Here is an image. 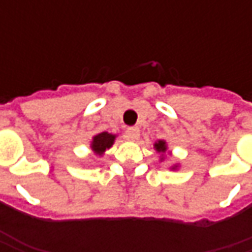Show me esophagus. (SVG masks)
<instances>
[{"label": "esophagus", "instance_id": "obj_1", "mask_svg": "<svg viewBox=\"0 0 252 252\" xmlns=\"http://www.w3.org/2000/svg\"><path fill=\"white\" fill-rule=\"evenodd\" d=\"M126 136H127V139H130L133 141L139 140V137H140V129L139 127H129L126 130Z\"/></svg>", "mask_w": 252, "mask_h": 252}]
</instances>
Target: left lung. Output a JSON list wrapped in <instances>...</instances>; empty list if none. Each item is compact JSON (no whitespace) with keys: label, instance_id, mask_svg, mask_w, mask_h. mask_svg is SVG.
Returning a JSON list of instances; mask_svg holds the SVG:
<instances>
[{"label":"left lung","instance_id":"1","mask_svg":"<svg viewBox=\"0 0 252 252\" xmlns=\"http://www.w3.org/2000/svg\"><path fill=\"white\" fill-rule=\"evenodd\" d=\"M154 149L157 150V153L164 154V153L167 151V143H165L164 140H158L156 144H154ZM161 160H164V157H162ZM175 168H177V165H174V167H172V169H175Z\"/></svg>","mask_w":252,"mask_h":252}]
</instances>
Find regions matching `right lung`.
I'll use <instances>...</instances> for the list:
<instances>
[{"mask_svg": "<svg viewBox=\"0 0 252 252\" xmlns=\"http://www.w3.org/2000/svg\"><path fill=\"white\" fill-rule=\"evenodd\" d=\"M115 139L116 136L112 134V133H108V131H102V133H98L96 136L92 137L91 141V149L95 154L98 156H102L105 151L108 149H111L112 144L115 143Z\"/></svg>", "mask_w": 252, "mask_h": 252, "instance_id": "add662e5", "label": "right lung"}]
</instances>
